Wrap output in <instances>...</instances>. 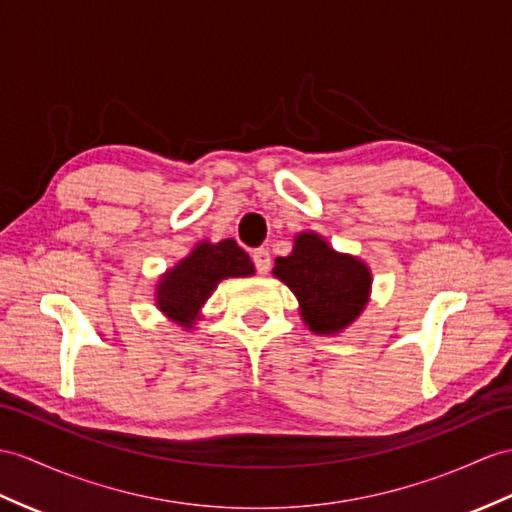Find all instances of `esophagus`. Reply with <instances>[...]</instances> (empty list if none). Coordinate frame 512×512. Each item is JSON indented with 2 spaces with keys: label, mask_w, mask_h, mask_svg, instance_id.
I'll return each mask as SVG.
<instances>
[{
  "label": "esophagus",
  "mask_w": 512,
  "mask_h": 512,
  "mask_svg": "<svg viewBox=\"0 0 512 512\" xmlns=\"http://www.w3.org/2000/svg\"><path fill=\"white\" fill-rule=\"evenodd\" d=\"M252 260H254V265H256V271H258V273H267V271L271 269V254L267 252L265 247L254 249Z\"/></svg>",
  "instance_id": "obj_1"
}]
</instances>
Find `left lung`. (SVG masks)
I'll list each match as a JSON object with an SVG mask.
<instances>
[{
	"label": "left lung",
	"mask_w": 512,
	"mask_h": 512,
	"mask_svg": "<svg viewBox=\"0 0 512 512\" xmlns=\"http://www.w3.org/2000/svg\"><path fill=\"white\" fill-rule=\"evenodd\" d=\"M273 276L297 295L304 321L317 334H334L352 323L367 304L371 284L360 260L336 254L313 232L297 236L293 254L276 258Z\"/></svg>",
	"instance_id": "obj_1"
}]
</instances>
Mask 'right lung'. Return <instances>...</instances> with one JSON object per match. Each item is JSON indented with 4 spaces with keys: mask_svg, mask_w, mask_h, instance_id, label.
Here are the masks:
<instances>
[{
    "mask_svg": "<svg viewBox=\"0 0 512 512\" xmlns=\"http://www.w3.org/2000/svg\"><path fill=\"white\" fill-rule=\"evenodd\" d=\"M254 263L236 241L226 239L217 245L199 243L158 286V308L182 326H191L202 306L223 278L252 276Z\"/></svg>",
    "mask_w": 512,
    "mask_h": 512,
    "instance_id": "obj_1",
    "label": "right lung"
}]
</instances>
